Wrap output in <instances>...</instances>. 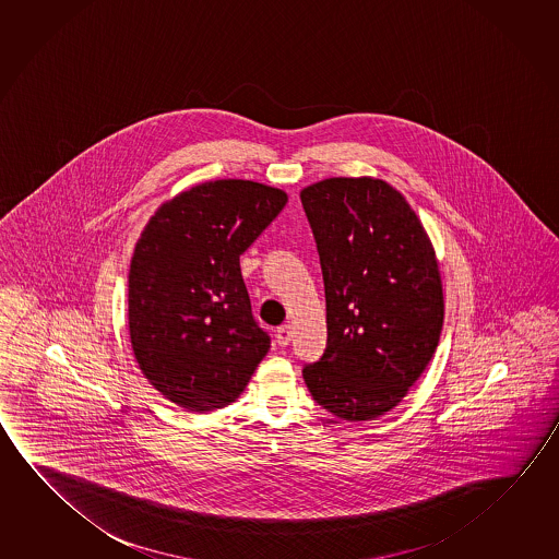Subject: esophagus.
<instances>
[{"label":"esophagus","instance_id":"1","mask_svg":"<svg viewBox=\"0 0 559 559\" xmlns=\"http://www.w3.org/2000/svg\"><path fill=\"white\" fill-rule=\"evenodd\" d=\"M290 338H293L290 325H283L276 329V343L281 344V346H286V344L290 343Z\"/></svg>","mask_w":559,"mask_h":559}]
</instances>
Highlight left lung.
<instances>
[{
    "instance_id": "8db88e82",
    "label": "left lung",
    "mask_w": 559,
    "mask_h": 559,
    "mask_svg": "<svg viewBox=\"0 0 559 559\" xmlns=\"http://www.w3.org/2000/svg\"><path fill=\"white\" fill-rule=\"evenodd\" d=\"M318 243L326 348L304 366L316 403L338 418L376 420L428 368L443 326V288L428 234L406 199L370 176L301 189Z\"/></svg>"
}]
</instances>
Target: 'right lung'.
Here are the masks:
<instances>
[{
  "instance_id": "right-lung-1",
  "label": "right lung",
  "mask_w": 559,
  "mask_h": 559,
  "mask_svg": "<svg viewBox=\"0 0 559 559\" xmlns=\"http://www.w3.org/2000/svg\"><path fill=\"white\" fill-rule=\"evenodd\" d=\"M286 201L258 181H205L158 206L141 233L129 338L151 385L186 411L234 403L271 348L251 316L240 255Z\"/></svg>"
}]
</instances>
